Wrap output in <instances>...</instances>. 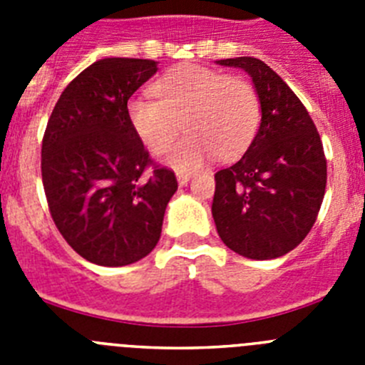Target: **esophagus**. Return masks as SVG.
<instances>
[{"label":"esophagus","mask_w":365,"mask_h":365,"mask_svg":"<svg viewBox=\"0 0 365 365\" xmlns=\"http://www.w3.org/2000/svg\"><path fill=\"white\" fill-rule=\"evenodd\" d=\"M190 179H192L190 173H177V182H179V186H186L190 182Z\"/></svg>","instance_id":"obj_1"}]
</instances>
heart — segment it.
Segmentation results:
<instances>
[{
    "label": "heart",
    "mask_w": 365,
    "mask_h": 365,
    "mask_svg": "<svg viewBox=\"0 0 365 365\" xmlns=\"http://www.w3.org/2000/svg\"><path fill=\"white\" fill-rule=\"evenodd\" d=\"M157 100L133 96L128 118L151 153L166 150V163L192 172L217 155L234 159L256 137L261 122L259 96L250 82L202 66H182L160 76L153 86Z\"/></svg>",
    "instance_id": "obj_1"
}]
</instances>
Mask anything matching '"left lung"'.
I'll list each match as a JSON object with an SVG mask.
<instances>
[{
    "label": "left lung",
    "instance_id": "obj_1",
    "mask_svg": "<svg viewBox=\"0 0 365 365\" xmlns=\"http://www.w3.org/2000/svg\"><path fill=\"white\" fill-rule=\"evenodd\" d=\"M252 76L261 124L245 155L215 173L212 202L219 237L248 259L291 252L311 232L327 185L320 133L292 89L252 56L219 60Z\"/></svg>",
    "mask_w": 365,
    "mask_h": 365
}]
</instances>
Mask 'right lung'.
Returning a JSON list of instances; mask_svg holds the SVG:
<instances>
[{"label": "right lung", "instance_id": "add662e5", "mask_svg": "<svg viewBox=\"0 0 365 365\" xmlns=\"http://www.w3.org/2000/svg\"><path fill=\"white\" fill-rule=\"evenodd\" d=\"M155 73L153 60H98L63 89L45 128L41 179L51 217L95 265L146 257L177 192L175 173L150 159L128 118V100Z\"/></svg>", "mask_w": 365, "mask_h": 365}]
</instances>
